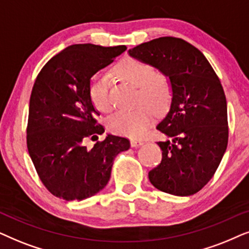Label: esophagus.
Wrapping results in <instances>:
<instances>
[{
  "mask_svg": "<svg viewBox=\"0 0 249 249\" xmlns=\"http://www.w3.org/2000/svg\"><path fill=\"white\" fill-rule=\"evenodd\" d=\"M142 143H143V141L138 140V139H132V140H131L132 147H139V145H141Z\"/></svg>",
  "mask_w": 249,
  "mask_h": 249,
  "instance_id": "esophagus-1",
  "label": "esophagus"
}]
</instances>
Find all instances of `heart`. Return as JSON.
<instances>
[{"label":"heart","mask_w":249,"mask_h":249,"mask_svg":"<svg viewBox=\"0 0 249 249\" xmlns=\"http://www.w3.org/2000/svg\"><path fill=\"white\" fill-rule=\"evenodd\" d=\"M114 71L122 78L139 88L137 108L118 110L109 117L107 125L112 133L128 138H140L152 122V110L161 114L173 98L171 79L163 72L156 71L154 66L135 58H124ZM92 105L97 110L109 112L111 109L109 81L105 75L97 74L89 89Z\"/></svg>","instance_id":"obj_1"}]
</instances>
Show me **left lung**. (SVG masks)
Returning <instances> with one entry per match:
<instances>
[{"mask_svg": "<svg viewBox=\"0 0 249 249\" xmlns=\"http://www.w3.org/2000/svg\"><path fill=\"white\" fill-rule=\"evenodd\" d=\"M131 57L158 68L173 86L171 109L157 130L161 161L149 172L158 190L190 196L216 172L229 139L227 99L210 62L197 48L177 37H159L128 50Z\"/></svg>", "mask_w": 249, "mask_h": 249, "instance_id": "obj_1", "label": "left lung"}]
</instances>
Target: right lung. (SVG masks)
I'll return each mask as SVG.
<instances>
[{
	"instance_id": "right-lung-1",
	"label": "right lung",
	"mask_w": 249,
	"mask_h": 249,
	"mask_svg": "<svg viewBox=\"0 0 249 249\" xmlns=\"http://www.w3.org/2000/svg\"><path fill=\"white\" fill-rule=\"evenodd\" d=\"M126 50L74 44L46 62L38 72L29 100L27 148L35 170L53 196L83 200L107 185L114 159L130 148V140L108 134L92 149L105 128L92 105L90 79Z\"/></svg>"
}]
</instances>
